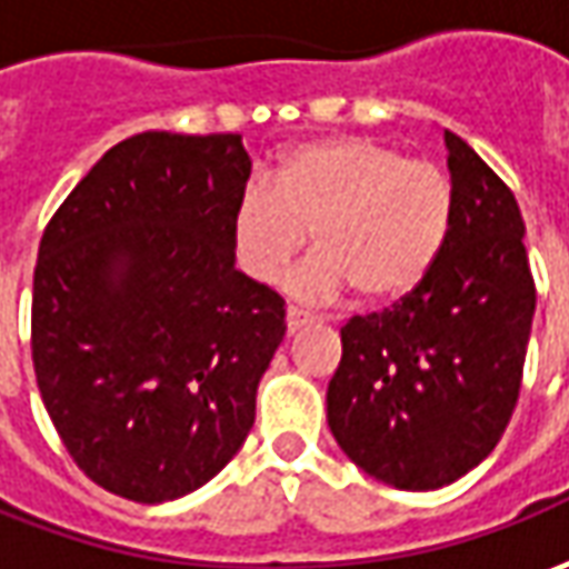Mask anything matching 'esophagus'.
I'll return each mask as SVG.
<instances>
[{
	"label": "esophagus",
	"mask_w": 569,
	"mask_h": 569,
	"mask_svg": "<svg viewBox=\"0 0 569 569\" xmlns=\"http://www.w3.org/2000/svg\"><path fill=\"white\" fill-rule=\"evenodd\" d=\"M308 321H311V315H308V311H302V308H292V305L286 308V330H289V333H296V330L305 327Z\"/></svg>",
	"instance_id": "34e87169"
}]
</instances>
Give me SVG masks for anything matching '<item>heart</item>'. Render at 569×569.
I'll return each mask as SVG.
<instances>
[{
    "label": "heart",
    "instance_id": "heart-1",
    "mask_svg": "<svg viewBox=\"0 0 569 569\" xmlns=\"http://www.w3.org/2000/svg\"><path fill=\"white\" fill-rule=\"evenodd\" d=\"M453 182L428 160L359 138H318L286 153L273 182H248L232 207L236 261L277 283L308 242L318 254L292 277L305 299L409 296L438 264L453 226Z\"/></svg>",
    "mask_w": 569,
    "mask_h": 569
}]
</instances>
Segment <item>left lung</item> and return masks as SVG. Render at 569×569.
Here are the masks:
<instances>
[{
    "mask_svg": "<svg viewBox=\"0 0 569 569\" xmlns=\"http://www.w3.org/2000/svg\"><path fill=\"white\" fill-rule=\"evenodd\" d=\"M453 226L438 264L393 308L340 330L327 425L383 485L435 491L462 479L513 416L536 315V283L513 191L443 131Z\"/></svg>",
    "mask_w": 569,
    "mask_h": 569,
    "instance_id": "left-lung-1",
    "label": "left lung"
}]
</instances>
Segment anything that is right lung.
Returning <instances> with one entry per match:
<instances>
[{"mask_svg":"<svg viewBox=\"0 0 569 569\" xmlns=\"http://www.w3.org/2000/svg\"><path fill=\"white\" fill-rule=\"evenodd\" d=\"M242 134L144 131L109 148L43 229L30 352L78 469L163 503L201 488L254 425L283 299L236 270Z\"/></svg>","mask_w":569,"mask_h":569,"instance_id":"right-lung-1","label":"right lung"}]
</instances>
